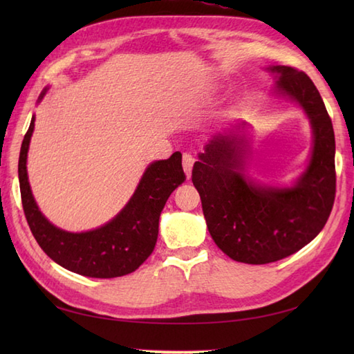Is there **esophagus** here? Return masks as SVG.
Returning a JSON list of instances; mask_svg holds the SVG:
<instances>
[{
  "label": "esophagus",
  "instance_id": "1",
  "mask_svg": "<svg viewBox=\"0 0 354 354\" xmlns=\"http://www.w3.org/2000/svg\"><path fill=\"white\" fill-rule=\"evenodd\" d=\"M193 164H194V158L189 153L183 155V167H184V173L187 178L192 176V170H193Z\"/></svg>",
  "mask_w": 354,
  "mask_h": 354
}]
</instances>
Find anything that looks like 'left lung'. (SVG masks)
<instances>
[{
	"instance_id": "8db88e82",
	"label": "left lung",
	"mask_w": 354,
	"mask_h": 354,
	"mask_svg": "<svg viewBox=\"0 0 354 354\" xmlns=\"http://www.w3.org/2000/svg\"><path fill=\"white\" fill-rule=\"evenodd\" d=\"M272 95L297 103L312 129L303 171L289 185L263 184L248 175L251 124H231L214 135L194 162L209 236L230 259L266 265L289 257L317 237L332 212L336 192L335 132L313 82L303 71L272 65Z\"/></svg>"
}]
</instances>
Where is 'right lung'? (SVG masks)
Segmentation results:
<instances>
[{
  "label": "right lung",
  "mask_w": 354,
  "mask_h": 354,
  "mask_svg": "<svg viewBox=\"0 0 354 354\" xmlns=\"http://www.w3.org/2000/svg\"><path fill=\"white\" fill-rule=\"evenodd\" d=\"M50 86L39 94L41 103ZM35 114L22 140L18 176L22 207L36 242L62 268L91 278L123 277L138 269L152 254L162 208L173 190L184 183L183 155L150 162L131 199L109 222L94 230L73 232L53 225L37 207L28 183L27 155L35 131Z\"/></svg>",
  "instance_id": "1"
}]
</instances>
